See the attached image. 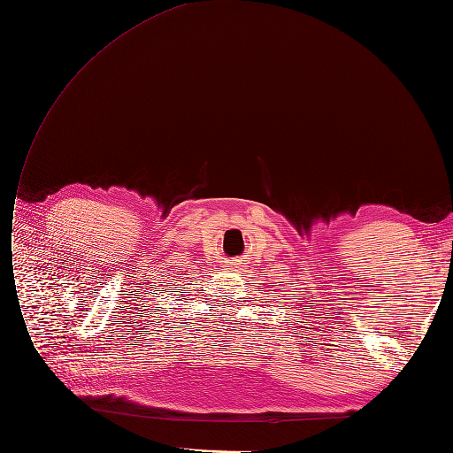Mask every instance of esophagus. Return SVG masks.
I'll return each instance as SVG.
<instances>
[{
	"label": "esophagus",
	"instance_id": "obj_1",
	"mask_svg": "<svg viewBox=\"0 0 453 453\" xmlns=\"http://www.w3.org/2000/svg\"><path fill=\"white\" fill-rule=\"evenodd\" d=\"M229 267H231L233 271H244V269H246V259H244V257L231 259V261H229Z\"/></svg>",
	"mask_w": 453,
	"mask_h": 453
}]
</instances>
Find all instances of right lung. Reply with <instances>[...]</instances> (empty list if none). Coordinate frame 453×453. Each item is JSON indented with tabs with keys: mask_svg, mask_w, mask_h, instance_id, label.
I'll return each instance as SVG.
<instances>
[{
	"mask_svg": "<svg viewBox=\"0 0 453 453\" xmlns=\"http://www.w3.org/2000/svg\"><path fill=\"white\" fill-rule=\"evenodd\" d=\"M156 291H157V289H156ZM164 291H165V289H162V294H164Z\"/></svg>",
	"mask_w": 453,
	"mask_h": 453,
	"instance_id": "obj_1",
	"label": "right lung"
}]
</instances>
